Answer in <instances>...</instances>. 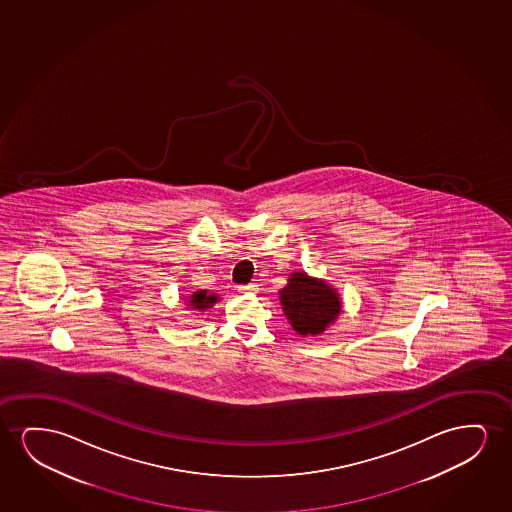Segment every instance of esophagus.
I'll use <instances>...</instances> for the list:
<instances>
[{
    "label": "esophagus",
    "instance_id": "esophagus-1",
    "mask_svg": "<svg viewBox=\"0 0 512 512\" xmlns=\"http://www.w3.org/2000/svg\"><path fill=\"white\" fill-rule=\"evenodd\" d=\"M241 294H250V292H257V285L255 283H250V285H243V287L238 288Z\"/></svg>",
    "mask_w": 512,
    "mask_h": 512
}]
</instances>
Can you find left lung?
I'll return each mask as SVG.
<instances>
[{
  "label": "left lung",
  "instance_id": "left-lung-1",
  "mask_svg": "<svg viewBox=\"0 0 512 512\" xmlns=\"http://www.w3.org/2000/svg\"><path fill=\"white\" fill-rule=\"evenodd\" d=\"M280 304L292 329L304 337L320 336L343 311L336 288L304 271L288 276L287 285L280 290Z\"/></svg>",
  "mask_w": 512,
  "mask_h": 512
}]
</instances>
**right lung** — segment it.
I'll return each mask as SVG.
<instances>
[{"label": "right lung", "instance_id": "1", "mask_svg": "<svg viewBox=\"0 0 512 512\" xmlns=\"http://www.w3.org/2000/svg\"><path fill=\"white\" fill-rule=\"evenodd\" d=\"M218 299L220 297L217 294H211L208 290H197V292H192V294L185 297V309H190V311H206V309L213 308L217 304Z\"/></svg>", "mask_w": 512, "mask_h": 512}]
</instances>
